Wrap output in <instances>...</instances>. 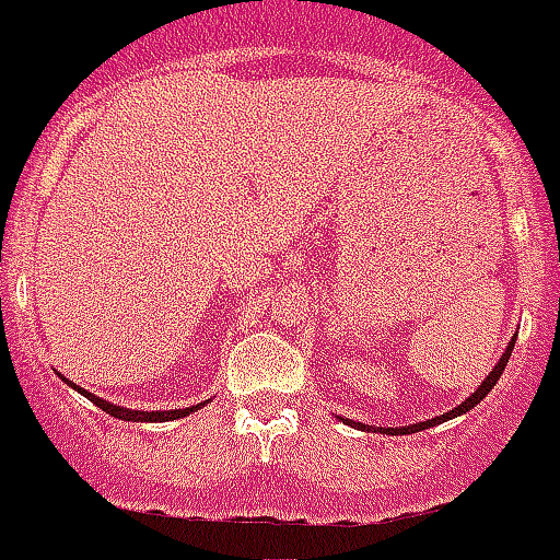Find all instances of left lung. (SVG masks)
I'll list each match as a JSON object with an SVG mask.
<instances>
[{
	"instance_id": "left-lung-1",
	"label": "left lung",
	"mask_w": 560,
	"mask_h": 560,
	"mask_svg": "<svg viewBox=\"0 0 560 560\" xmlns=\"http://www.w3.org/2000/svg\"><path fill=\"white\" fill-rule=\"evenodd\" d=\"M512 348H514V337H512V342H509L506 346V351L501 353V359H498V364L495 368L490 370V375H487L485 381H481V386H476V392L474 395L468 397L466 402H460V406L457 408H452V411H446V413H441V417H435V419H428V422H419V424H408V428H364L362 422H348L351 424V428H357V430H378V433H386V435H408V433H419V430H428V428H435V424H441V422H446V419H455V417H460V413H466V411H470V408L474 406H479L481 400H485L487 395H490V389L492 386L498 384V378H501V373H503V368H506V362H509V357H512Z\"/></svg>"
}]
</instances>
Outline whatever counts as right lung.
Returning a JSON list of instances; mask_svg holds the SVG:
<instances>
[{"instance_id": "right-lung-1", "label": "right lung", "mask_w": 560, "mask_h": 560, "mask_svg": "<svg viewBox=\"0 0 560 560\" xmlns=\"http://www.w3.org/2000/svg\"><path fill=\"white\" fill-rule=\"evenodd\" d=\"M59 375H62V373H59ZM62 381H68V378H62ZM68 384H70V381H68ZM70 386H73V389H79L81 395L86 397V400L94 402V406L103 408L105 413H110V417H116V419H125V422H171V419H182V417H187V413L198 411V408L203 406V402H198V406L176 408V411H132V408H121V406H114V402L100 400V397H94L92 392L81 389V386H75V384H70Z\"/></svg>"}]
</instances>
